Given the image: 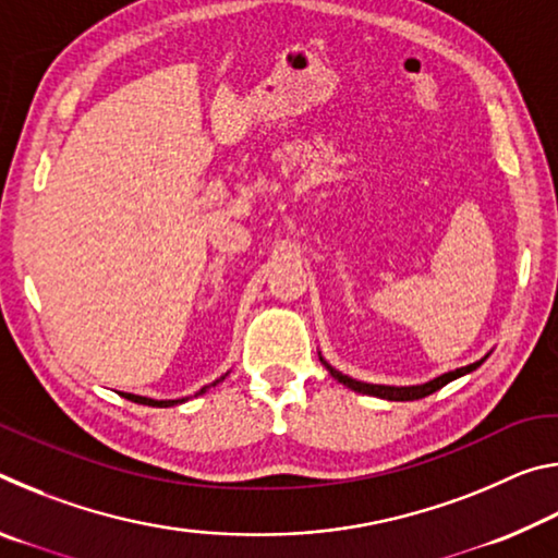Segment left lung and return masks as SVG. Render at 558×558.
<instances>
[{
    "mask_svg": "<svg viewBox=\"0 0 558 558\" xmlns=\"http://www.w3.org/2000/svg\"><path fill=\"white\" fill-rule=\"evenodd\" d=\"M485 359H487V356H483V359H480V362H475V364L460 366V369H456V372L440 374V376H436V379H430V381H426V384H415V386H384V384L356 381V379H352V376L337 372L335 366H329V364L325 362V359H323V354H319V362H323V364L327 366V372L332 374L339 384H344L347 389L359 391V393H366V396H376V399H386V401H418V399H426V396L436 393V391L442 389V386H446V384L456 381V379H460V376H465V374H470V372H475L477 366L485 362Z\"/></svg>",
    "mask_w": 558,
    "mask_h": 558,
    "instance_id": "left-lung-1",
    "label": "left lung"
}]
</instances>
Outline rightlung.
<instances>
[{"label": "right lung", "mask_w": 558, "mask_h": 558, "mask_svg": "<svg viewBox=\"0 0 558 558\" xmlns=\"http://www.w3.org/2000/svg\"><path fill=\"white\" fill-rule=\"evenodd\" d=\"M226 379V374L221 376V379H216L211 386H216L219 381H223ZM206 389H209V386H204L202 391H196L194 396H202V393H206ZM120 396H125L128 401H135V403H143V405H155V409H169V405H177V403H184L186 399H169V401H157V399H147V396H135V393H120Z\"/></svg>", "instance_id": "obj_1"}]
</instances>
